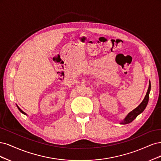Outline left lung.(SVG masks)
Here are the masks:
<instances>
[{
	"mask_svg": "<svg viewBox=\"0 0 161 161\" xmlns=\"http://www.w3.org/2000/svg\"><path fill=\"white\" fill-rule=\"evenodd\" d=\"M150 88H151V86H150V83H149V86L148 88L147 94L145 96L143 101L137 108H136L134 110H133L132 112H130L128 114L127 116L125 118V119H124L122 122H121L122 124H126L132 122L134 119H135L140 114L142 113L144 110V109L146 108L148 102L149 93L150 91Z\"/></svg>",
	"mask_w": 161,
	"mask_h": 161,
	"instance_id": "8db88e82",
	"label": "left lung"
}]
</instances>
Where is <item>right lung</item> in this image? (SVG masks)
Wrapping results in <instances>:
<instances>
[{
    "instance_id": "add662e5",
    "label": "right lung",
    "mask_w": 161,
    "mask_h": 161,
    "mask_svg": "<svg viewBox=\"0 0 161 161\" xmlns=\"http://www.w3.org/2000/svg\"><path fill=\"white\" fill-rule=\"evenodd\" d=\"M17 107H18V108H19V110H20V112H22L23 114H25V112H23V110H21V109H20V108L19 107V106H17Z\"/></svg>"
}]
</instances>
